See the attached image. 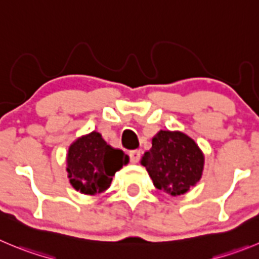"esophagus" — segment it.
Returning <instances> with one entry per match:
<instances>
[{
    "label": "esophagus",
    "mask_w": 259,
    "mask_h": 259,
    "mask_svg": "<svg viewBox=\"0 0 259 259\" xmlns=\"http://www.w3.org/2000/svg\"><path fill=\"white\" fill-rule=\"evenodd\" d=\"M141 149H134V151H130L129 152V157H130V161L133 163H137L139 159H141Z\"/></svg>",
    "instance_id": "obj_1"
}]
</instances>
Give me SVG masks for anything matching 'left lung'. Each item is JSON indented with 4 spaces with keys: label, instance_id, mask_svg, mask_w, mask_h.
Masks as SVG:
<instances>
[{
    "label": "left lung",
    "instance_id": "left-lung-1",
    "mask_svg": "<svg viewBox=\"0 0 259 259\" xmlns=\"http://www.w3.org/2000/svg\"><path fill=\"white\" fill-rule=\"evenodd\" d=\"M141 163L157 189L180 195L199 181L204 157L188 135L161 130L153 137L152 148L143 154Z\"/></svg>",
    "mask_w": 259,
    "mask_h": 259
}]
</instances>
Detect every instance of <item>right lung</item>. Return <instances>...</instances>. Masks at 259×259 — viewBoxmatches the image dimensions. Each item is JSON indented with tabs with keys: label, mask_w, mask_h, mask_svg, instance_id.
<instances>
[{
	"label": "right lung",
	"mask_w": 259,
	"mask_h": 259,
	"mask_svg": "<svg viewBox=\"0 0 259 259\" xmlns=\"http://www.w3.org/2000/svg\"><path fill=\"white\" fill-rule=\"evenodd\" d=\"M127 161L129 157L106 143L100 133H91L70 146L66 159L70 184L83 194L105 192L116 171Z\"/></svg>",
	"instance_id": "obj_1"
}]
</instances>
